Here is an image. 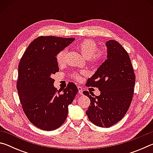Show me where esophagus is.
<instances>
[{"instance_id": "obj_1", "label": "esophagus", "mask_w": 153, "mask_h": 153, "mask_svg": "<svg viewBox=\"0 0 153 153\" xmlns=\"http://www.w3.org/2000/svg\"><path fill=\"white\" fill-rule=\"evenodd\" d=\"M77 89H78V93L80 95L83 94V88L81 86H77Z\"/></svg>"}]
</instances>
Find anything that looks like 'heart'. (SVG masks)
Segmentation results:
<instances>
[{"mask_svg":"<svg viewBox=\"0 0 153 153\" xmlns=\"http://www.w3.org/2000/svg\"><path fill=\"white\" fill-rule=\"evenodd\" d=\"M77 48L83 56V57L90 59L92 63H99L105 57V52L100 49L97 50V45L94 41L91 40H84L77 45ZM66 51L65 50L59 52L56 56V60L57 63L61 65L65 61ZM84 74V72H76L72 74V77L76 80L80 79V75Z\"/></svg>","mask_w":153,"mask_h":153,"instance_id":"1","label":"heart"}]
</instances>
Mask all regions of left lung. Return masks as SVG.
<instances>
[{
    "label": "left lung",
    "instance_id": "left-lung-1",
    "mask_svg": "<svg viewBox=\"0 0 153 153\" xmlns=\"http://www.w3.org/2000/svg\"><path fill=\"white\" fill-rule=\"evenodd\" d=\"M107 59L88 78V86L98 88L99 96L84 91L90 100L86 111L88 120L101 128H109L122 119L130 106L135 85L130 58L117 41L105 43Z\"/></svg>",
    "mask_w": 153,
    "mask_h": 153
}]
</instances>
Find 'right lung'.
<instances>
[{"label": "right lung", "instance_id": "1", "mask_svg": "<svg viewBox=\"0 0 153 153\" xmlns=\"http://www.w3.org/2000/svg\"><path fill=\"white\" fill-rule=\"evenodd\" d=\"M74 40L40 36L31 42L20 60L17 82L20 102L30 122L42 130H55L63 125L68 106L78 92L70 82L61 93L52 78L59 69L56 55Z\"/></svg>", "mask_w": 153, "mask_h": 153}]
</instances>
